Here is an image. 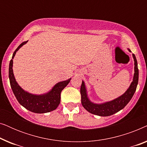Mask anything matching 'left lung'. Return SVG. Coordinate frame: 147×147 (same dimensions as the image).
<instances>
[{
    "label": "left lung",
    "instance_id": "8db88e82",
    "mask_svg": "<svg viewBox=\"0 0 147 147\" xmlns=\"http://www.w3.org/2000/svg\"><path fill=\"white\" fill-rule=\"evenodd\" d=\"M128 51L131 52L130 49ZM134 61V74L133 81L130 84V87L126 90L125 93L121 96L116 98L112 101L106 102L101 104H96L92 103L88 99L86 93V89L84 82L82 81L81 88H80V94H81L82 104L84 108L90 113L95 115L100 116H108L116 113L120 110L123 109L127 104L130 102L133 96L134 92L136 90L138 82V69L136 57L134 54H132Z\"/></svg>",
    "mask_w": 147,
    "mask_h": 147
}]
</instances>
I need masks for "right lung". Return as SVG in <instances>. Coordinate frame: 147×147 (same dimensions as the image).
Masks as SVG:
<instances>
[{
	"mask_svg": "<svg viewBox=\"0 0 147 147\" xmlns=\"http://www.w3.org/2000/svg\"><path fill=\"white\" fill-rule=\"evenodd\" d=\"M27 42V41L23 42L17 48V49L14 51L12 59L10 61L9 77L12 90H13L19 104L29 111L38 114L46 113V112L53 111L59 106L60 101H61V92L69 84L71 78L66 81L57 83L52 88L51 91L47 94H43V95H34V94L28 93L22 89L18 85L15 78L14 77L13 71V59L15 57L16 52Z\"/></svg>",
	"mask_w": 147,
	"mask_h": 147,
	"instance_id": "obj_1",
	"label": "right lung"
}]
</instances>
